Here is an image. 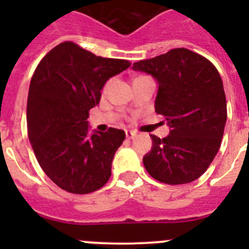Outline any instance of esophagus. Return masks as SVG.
<instances>
[{
    "label": "esophagus",
    "mask_w": 249,
    "mask_h": 249,
    "mask_svg": "<svg viewBox=\"0 0 249 249\" xmlns=\"http://www.w3.org/2000/svg\"><path fill=\"white\" fill-rule=\"evenodd\" d=\"M136 136V133L133 131H127L126 132V137L128 138V140H131V138H133Z\"/></svg>",
    "instance_id": "obj_1"
}]
</instances>
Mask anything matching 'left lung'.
I'll return each instance as SVG.
<instances>
[{
	"label": "left lung",
	"mask_w": 249,
	"mask_h": 249,
	"mask_svg": "<svg viewBox=\"0 0 249 249\" xmlns=\"http://www.w3.org/2000/svg\"><path fill=\"white\" fill-rule=\"evenodd\" d=\"M133 70L158 81L156 112L171 127L167 137L151 135L143 164L152 177L184 184L201 177L221 146L227 101L219 72L211 61L187 48L133 63Z\"/></svg>",
	"instance_id": "1"
}]
</instances>
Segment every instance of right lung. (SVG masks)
Segmentation results:
<instances>
[{
	"instance_id": "add662e5",
	"label": "right lung",
	"mask_w": 249,
	"mask_h": 249,
	"mask_svg": "<svg viewBox=\"0 0 249 249\" xmlns=\"http://www.w3.org/2000/svg\"><path fill=\"white\" fill-rule=\"evenodd\" d=\"M129 66L127 59L96 56L71 41L39 61L28 89V138L41 168L59 188L87 195L108 182L126 133L109 127L89 135L87 118L106 81Z\"/></svg>"
}]
</instances>
